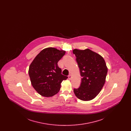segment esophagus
Listing matches in <instances>:
<instances>
[{
	"label": "esophagus",
	"mask_w": 131,
	"mask_h": 131,
	"mask_svg": "<svg viewBox=\"0 0 131 131\" xmlns=\"http://www.w3.org/2000/svg\"><path fill=\"white\" fill-rule=\"evenodd\" d=\"M68 79L69 80H71V79H72V75H68Z\"/></svg>",
	"instance_id": "34e87169"
}]
</instances>
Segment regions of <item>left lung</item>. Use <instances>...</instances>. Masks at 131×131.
Segmentation results:
<instances>
[{
    "label": "left lung",
    "instance_id": "8db88e82",
    "mask_svg": "<svg viewBox=\"0 0 131 131\" xmlns=\"http://www.w3.org/2000/svg\"><path fill=\"white\" fill-rule=\"evenodd\" d=\"M82 77L78 88H74L75 95L80 100L90 101L100 93L106 81L107 68L104 58L88 49L73 50Z\"/></svg>",
    "mask_w": 131,
    "mask_h": 131
}]
</instances>
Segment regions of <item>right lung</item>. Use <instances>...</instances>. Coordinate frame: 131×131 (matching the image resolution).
Returning a JSON list of instances; mask_svg holds the SVG:
<instances>
[{
  "label": "right lung",
  "instance_id": "right-lung-1",
  "mask_svg": "<svg viewBox=\"0 0 131 131\" xmlns=\"http://www.w3.org/2000/svg\"><path fill=\"white\" fill-rule=\"evenodd\" d=\"M65 51L53 48L42 50L31 63L28 73L32 86L41 95L51 97L57 93L61 83L68 77L61 74L57 63Z\"/></svg>",
  "mask_w": 131,
  "mask_h": 131
}]
</instances>
